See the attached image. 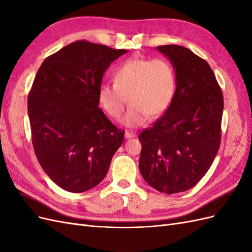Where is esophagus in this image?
<instances>
[{
	"label": "esophagus",
	"instance_id": "obj_1",
	"mask_svg": "<svg viewBox=\"0 0 252 252\" xmlns=\"http://www.w3.org/2000/svg\"><path fill=\"white\" fill-rule=\"evenodd\" d=\"M135 136H136V134L134 133V132H132V131H126L125 132V138L126 139H130V138H135Z\"/></svg>",
	"mask_w": 252,
	"mask_h": 252
}]
</instances>
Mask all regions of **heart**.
Returning <instances> with one entry per match:
<instances>
[{
	"label": "heart",
	"mask_w": 252,
	"mask_h": 252,
	"mask_svg": "<svg viewBox=\"0 0 252 252\" xmlns=\"http://www.w3.org/2000/svg\"><path fill=\"white\" fill-rule=\"evenodd\" d=\"M174 88V71L169 62L164 59L135 58L117 68L113 84H102L97 98L109 117L120 119L128 97L130 108L123 120L124 124L141 126L148 116L155 119L166 111L173 97Z\"/></svg>",
	"instance_id": "heart-1"
}]
</instances>
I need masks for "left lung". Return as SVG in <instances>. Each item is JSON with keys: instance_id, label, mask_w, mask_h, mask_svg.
<instances>
[{"instance_id": "left-lung-1", "label": "left lung", "mask_w": 252, "mask_h": 252, "mask_svg": "<svg viewBox=\"0 0 252 252\" xmlns=\"http://www.w3.org/2000/svg\"><path fill=\"white\" fill-rule=\"evenodd\" d=\"M175 69L177 89L169 107L139 140L142 177L166 194L199 183L215 159L222 136L224 98L206 61L179 45L157 47Z\"/></svg>"}]
</instances>
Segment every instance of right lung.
Returning <instances> with one entry per match:
<instances>
[{
	"instance_id": "obj_1",
	"label": "right lung",
	"mask_w": 252,
	"mask_h": 252,
	"mask_svg": "<svg viewBox=\"0 0 252 252\" xmlns=\"http://www.w3.org/2000/svg\"><path fill=\"white\" fill-rule=\"evenodd\" d=\"M127 50L75 41L44 60L28 94L37 161L58 186L84 192L108 171L125 131L98 108V88L110 63Z\"/></svg>"
}]
</instances>
